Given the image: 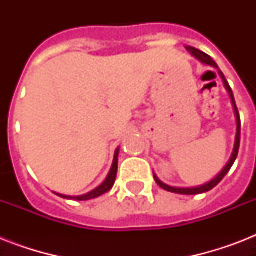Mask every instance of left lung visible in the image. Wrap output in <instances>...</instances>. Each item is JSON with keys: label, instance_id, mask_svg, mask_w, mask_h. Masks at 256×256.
Masks as SVG:
<instances>
[{"label": "left lung", "instance_id": "left-lung-1", "mask_svg": "<svg viewBox=\"0 0 256 256\" xmlns=\"http://www.w3.org/2000/svg\"><path fill=\"white\" fill-rule=\"evenodd\" d=\"M187 52H190L191 56H194L199 62H202L204 65H208V66H212L215 69H218V73L220 76L223 81V85L226 88L227 92H228V96H230V100H231V104H232V108H234V112H235V118H236V136H235V144H234V150H232V154H231L230 160L227 162V164L224 168H222V171L219 172L215 178H212L211 180L208 182L203 183L200 186H195V187H174V186H168L166 183H164L162 180L158 179L156 174H154V179H156V182L158 183V186H160L164 190L166 191H170V192H175V194H182V195H196V194H202V192H207V191L212 190L216 184H218L220 180H222L226 174L230 171L231 166L234 164L235 160H236V156H238V152H239V144H240V118H239V112H238V108H236V104H235V100H234V94H232V90H231L230 85H228V82L227 80L224 78L223 73L219 70L218 65L215 64V61L210 56H207L206 53H203L200 50L195 49V48H191V46H186Z\"/></svg>", "mask_w": 256, "mask_h": 256}]
</instances>
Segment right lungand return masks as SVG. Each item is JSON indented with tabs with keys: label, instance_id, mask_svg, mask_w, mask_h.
Instances as JSON below:
<instances>
[{
	"label": "right lung",
	"instance_id": "add662e5",
	"mask_svg": "<svg viewBox=\"0 0 256 256\" xmlns=\"http://www.w3.org/2000/svg\"><path fill=\"white\" fill-rule=\"evenodd\" d=\"M118 156H120V148H116V152H114V160H112V168L108 171V176L104 179V182L100 183V186L96 187L94 190L88 191L86 194L84 195H77V196H70V195H64V194H58V192H54V194H57L58 196H61V198L65 199H74V200H88V199H94L100 196L104 192H108V191L112 190V187L114 186V182H116V171H118Z\"/></svg>",
	"mask_w": 256,
	"mask_h": 256
}]
</instances>
